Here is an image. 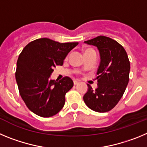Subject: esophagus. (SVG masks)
Here are the masks:
<instances>
[{"instance_id":"1","label":"esophagus","mask_w":147,"mask_h":147,"mask_svg":"<svg viewBox=\"0 0 147 147\" xmlns=\"http://www.w3.org/2000/svg\"><path fill=\"white\" fill-rule=\"evenodd\" d=\"M74 84L75 85H78V84H79V81H78V80H74Z\"/></svg>"}]
</instances>
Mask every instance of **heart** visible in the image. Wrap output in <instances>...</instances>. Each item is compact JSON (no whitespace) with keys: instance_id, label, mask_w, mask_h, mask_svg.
Returning a JSON list of instances; mask_svg holds the SVG:
<instances>
[{"instance_id":"b5f03b06","label":"heart","mask_w":147,"mask_h":147,"mask_svg":"<svg viewBox=\"0 0 147 147\" xmlns=\"http://www.w3.org/2000/svg\"><path fill=\"white\" fill-rule=\"evenodd\" d=\"M88 50H90V49H87V50L85 51H88Z\"/></svg>"}]
</instances>
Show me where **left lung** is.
<instances>
[{
  "label": "left lung",
  "instance_id": "left-lung-1",
  "mask_svg": "<svg viewBox=\"0 0 147 147\" xmlns=\"http://www.w3.org/2000/svg\"><path fill=\"white\" fill-rule=\"evenodd\" d=\"M85 42L98 48L101 62L97 71L98 88L93 90L88 84V90L83 99L93 111L108 112L119 102L129 82L128 56L121 44L105 36H98Z\"/></svg>",
  "mask_w": 147,
  "mask_h": 147
}]
</instances>
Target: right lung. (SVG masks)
I'll return each instance as SVG.
<instances>
[{
  "mask_svg": "<svg viewBox=\"0 0 147 147\" xmlns=\"http://www.w3.org/2000/svg\"><path fill=\"white\" fill-rule=\"evenodd\" d=\"M78 42L60 43L49 38L30 42L18 57L15 78L21 98L32 112L41 117L53 116L62 110L65 94L74 86L68 76L51 80L57 65H62L67 54Z\"/></svg>",
  "mask_w": 147,
  "mask_h": 147,
  "instance_id": "obj_1",
  "label": "right lung"
}]
</instances>
